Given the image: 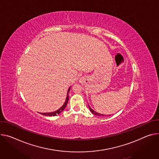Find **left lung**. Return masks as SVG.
Listing matches in <instances>:
<instances>
[{
    "label": "left lung",
    "instance_id": "left-lung-1",
    "mask_svg": "<svg viewBox=\"0 0 159 159\" xmlns=\"http://www.w3.org/2000/svg\"><path fill=\"white\" fill-rule=\"evenodd\" d=\"M88 106H89V108L90 111H91L92 112V113H93L94 115H98V116H105V115H103V114H101V113H98V112L95 111L94 110H93V109L89 107V105H88ZM110 115H108V116H110Z\"/></svg>",
    "mask_w": 159,
    "mask_h": 159
}]
</instances>
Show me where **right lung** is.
Segmentation results:
<instances>
[{"label":"right lung","instance_id":"add662e5","mask_svg":"<svg viewBox=\"0 0 159 159\" xmlns=\"http://www.w3.org/2000/svg\"><path fill=\"white\" fill-rule=\"evenodd\" d=\"M70 88L71 86L69 88V89H68V92H67V94H66V100L65 102L64 103V104L63 105V106L61 107H60L58 110H57L54 111H52V112H47V113H40V114L42 115H48V116H56V115H58L60 114L65 108V107H66L67 105V103L68 102V99H69V96H68V94H69V91H70Z\"/></svg>","mask_w":159,"mask_h":159}]
</instances>
